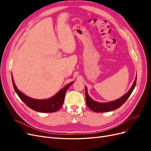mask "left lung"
Here are the masks:
<instances>
[{
    "mask_svg": "<svg viewBox=\"0 0 151 151\" xmlns=\"http://www.w3.org/2000/svg\"><path fill=\"white\" fill-rule=\"evenodd\" d=\"M136 81H137V76L135 77V79L134 83L132 85V88L129 91V92L126 93L124 96L119 98L118 99L109 103H99L94 101L93 99H91L89 96L88 94V91H87V88L86 87V104L88 105L89 109L94 112H106V111H110L114 109H117L120 108L122 105L124 103L127 99L129 98V97L132 94V91H134L135 85H136Z\"/></svg>",
    "mask_w": 151,
    "mask_h": 151,
    "instance_id": "left-lung-1",
    "label": "left lung"
}]
</instances>
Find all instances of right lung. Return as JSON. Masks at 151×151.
<instances>
[{
  "label": "right lung",
  "mask_w": 151,
  "mask_h": 151,
  "mask_svg": "<svg viewBox=\"0 0 151 151\" xmlns=\"http://www.w3.org/2000/svg\"><path fill=\"white\" fill-rule=\"evenodd\" d=\"M12 81L14 89L16 93L22 101L31 109H33L36 111L42 113H52L58 111L63 104L65 95L67 89L74 83V82L69 83L63 89L59 91L54 96L52 97L51 98L44 100H39L26 96L23 93H22L20 91L18 90L16 86L15 85L14 82L12 75Z\"/></svg>",
  "instance_id": "obj_1"
}]
</instances>
